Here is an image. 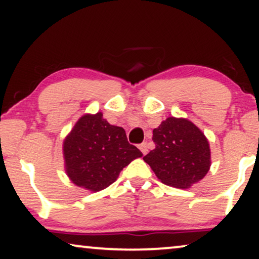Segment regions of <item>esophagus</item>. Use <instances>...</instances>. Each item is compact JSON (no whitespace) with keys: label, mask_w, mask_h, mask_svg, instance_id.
Returning <instances> with one entry per match:
<instances>
[{"label":"esophagus","mask_w":259,"mask_h":259,"mask_svg":"<svg viewBox=\"0 0 259 259\" xmlns=\"http://www.w3.org/2000/svg\"><path fill=\"white\" fill-rule=\"evenodd\" d=\"M140 150H141L143 154H146V153H148V152H149L148 144H146V143H142V144H140Z\"/></svg>","instance_id":"34e87169"}]
</instances>
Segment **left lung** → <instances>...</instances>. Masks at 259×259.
<instances>
[{
    "instance_id": "1",
    "label": "left lung",
    "mask_w": 259,
    "mask_h": 259,
    "mask_svg": "<svg viewBox=\"0 0 259 259\" xmlns=\"http://www.w3.org/2000/svg\"><path fill=\"white\" fill-rule=\"evenodd\" d=\"M152 141L156 149L143 159L167 186L190 188L209 171V142L187 118L167 117L153 129Z\"/></svg>"
}]
</instances>
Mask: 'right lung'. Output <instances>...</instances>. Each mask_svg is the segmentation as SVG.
I'll use <instances>...</instances> for the list:
<instances>
[{"instance_id":"1","label":"right lung","mask_w":259,"mask_h":259,"mask_svg":"<svg viewBox=\"0 0 259 259\" xmlns=\"http://www.w3.org/2000/svg\"><path fill=\"white\" fill-rule=\"evenodd\" d=\"M65 171L75 186L99 192L110 186L119 172L143 153L129 144L125 131L111 125L102 113L84 114L63 143Z\"/></svg>"}]
</instances>
